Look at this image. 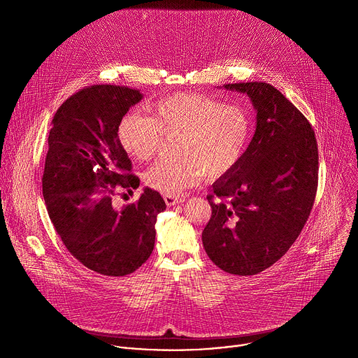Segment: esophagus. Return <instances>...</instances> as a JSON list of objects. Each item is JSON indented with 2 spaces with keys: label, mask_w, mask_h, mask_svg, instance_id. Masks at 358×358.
Returning <instances> with one entry per match:
<instances>
[{
  "label": "esophagus",
  "mask_w": 358,
  "mask_h": 358,
  "mask_svg": "<svg viewBox=\"0 0 358 358\" xmlns=\"http://www.w3.org/2000/svg\"><path fill=\"white\" fill-rule=\"evenodd\" d=\"M164 201H166V203L169 207H171V206H177V203H181L182 201H184V198H181V196H171V195H166L164 196Z\"/></svg>",
  "instance_id": "34e87169"
}]
</instances>
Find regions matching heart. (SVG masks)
Wrapping results in <instances>:
<instances>
[{
	"mask_svg": "<svg viewBox=\"0 0 358 358\" xmlns=\"http://www.w3.org/2000/svg\"><path fill=\"white\" fill-rule=\"evenodd\" d=\"M148 112L150 117L131 112L119 122L117 140L130 159L147 162L156 156L164 136H181V159L159 162L145 173L151 189L178 196L206 173L211 178L232 173L245 156L252 122L238 105L203 94H174Z\"/></svg>",
	"mask_w": 358,
	"mask_h": 358,
	"instance_id": "obj_1",
	"label": "heart"
}]
</instances>
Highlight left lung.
<instances>
[{
  "mask_svg": "<svg viewBox=\"0 0 358 358\" xmlns=\"http://www.w3.org/2000/svg\"><path fill=\"white\" fill-rule=\"evenodd\" d=\"M257 109V131L239 166L213 184V208L202 231L210 259L222 271L257 275L289 250L308 221L317 192L315 130L266 82L227 83Z\"/></svg>",
  "mask_w": 358,
  "mask_h": 358,
  "instance_id": "8db88e82",
  "label": "left lung"
}]
</instances>
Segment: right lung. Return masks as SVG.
Wrapping results in <instances>:
<instances>
[{"label": "right lung", "instance_id": "obj_1", "mask_svg": "<svg viewBox=\"0 0 358 358\" xmlns=\"http://www.w3.org/2000/svg\"><path fill=\"white\" fill-rule=\"evenodd\" d=\"M141 97L127 86L92 85L68 97L50 122L42 176L49 218L73 257L105 276L133 273L148 259L166 210L151 188L122 208L113 203L120 189L140 184L117 126Z\"/></svg>", "mask_w": 358, "mask_h": 358}]
</instances>
